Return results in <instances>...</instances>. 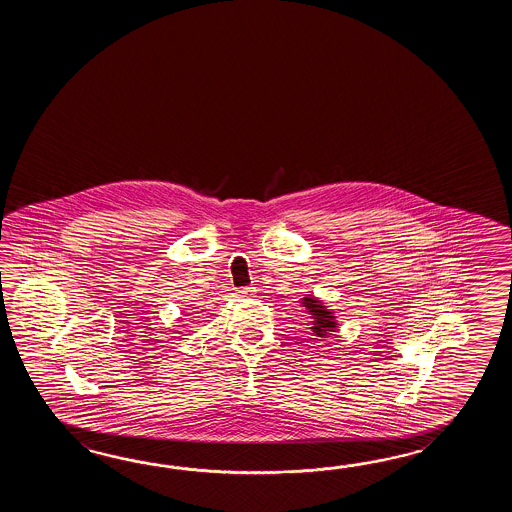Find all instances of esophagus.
<instances>
[{"label":"esophagus","instance_id":"esophagus-1","mask_svg":"<svg viewBox=\"0 0 512 512\" xmlns=\"http://www.w3.org/2000/svg\"><path fill=\"white\" fill-rule=\"evenodd\" d=\"M254 293H256V287H243V289H240V294H243V296Z\"/></svg>","mask_w":512,"mask_h":512}]
</instances>
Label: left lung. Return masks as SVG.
I'll return each instance as SVG.
<instances>
[{
	"instance_id": "obj_1",
	"label": "left lung",
	"mask_w": 512,
	"mask_h": 512,
	"mask_svg": "<svg viewBox=\"0 0 512 512\" xmlns=\"http://www.w3.org/2000/svg\"><path fill=\"white\" fill-rule=\"evenodd\" d=\"M300 304L305 309V313L311 318V331L318 338H327L331 333L337 331V316L333 315V311L324 305L320 298H316L313 294H305L300 300Z\"/></svg>"
}]
</instances>
